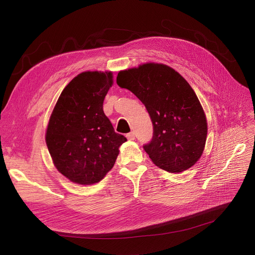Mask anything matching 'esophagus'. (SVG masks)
<instances>
[{"label": "esophagus", "mask_w": 255, "mask_h": 255, "mask_svg": "<svg viewBox=\"0 0 255 255\" xmlns=\"http://www.w3.org/2000/svg\"><path fill=\"white\" fill-rule=\"evenodd\" d=\"M127 138L128 139V140H135V132L134 131H130V132H128V134H127Z\"/></svg>", "instance_id": "34e87169"}]
</instances>
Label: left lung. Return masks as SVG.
Segmentation results:
<instances>
[{
  "label": "left lung",
  "mask_w": 255,
  "mask_h": 255,
  "mask_svg": "<svg viewBox=\"0 0 255 255\" xmlns=\"http://www.w3.org/2000/svg\"><path fill=\"white\" fill-rule=\"evenodd\" d=\"M116 83L146 108L153 135L143 148L157 167L181 172L200 159L207 141V118L197 95L177 71L147 63L119 71Z\"/></svg>",
  "instance_id": "left-lung-1"
}]
</instances>
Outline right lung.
Segmentation results:
<instances>
[{
    "mask_svg": "<svg viewBox=\"0 0 255 255\" xmlns=\"http://www.w3.org/2000/svg\"><path fill=\"white\" fill-rule=\"evenodd\" d=\"M112 84V72H82L60 94L48 121L45 141L54 165L76 184L102 180L127 141L104 113Z\"/></svg>",
    "mask_w": 255,
    "mask_h": 255,
    "instance_id": "add662e5",
    "label": "right lung"
}]
</instances>
